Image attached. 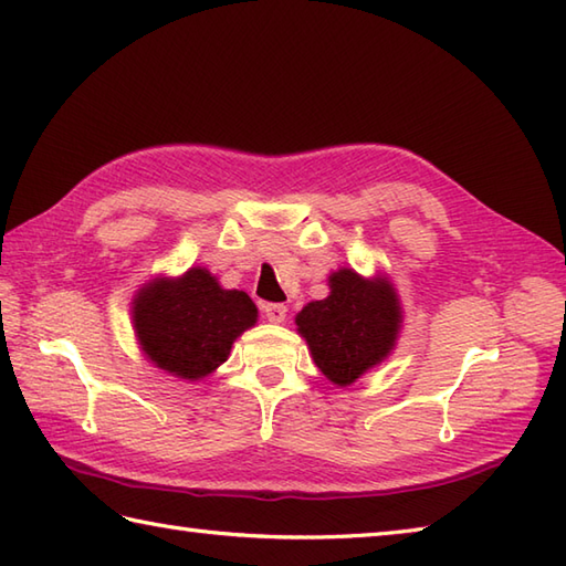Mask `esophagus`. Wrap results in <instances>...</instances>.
Here are the masks:
<instances>
[{
  "label": "esophagus",
  "mask_w": 566,
  "mask_h": 566,
  "mask_svg": "<svg viewBox=\"0 0 566 566\" xmlns=\"http://www.w3.org/2000/svg\"><path fill=\"white\" fill-rule=\"evenodd\" d=\"M262 314L270 323H282L286 318V306L284 304H264Z\"/></svg>",
  "instance_id": "34e87169"
}]
</instances>
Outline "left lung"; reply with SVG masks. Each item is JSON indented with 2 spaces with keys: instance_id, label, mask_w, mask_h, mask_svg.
I'll return each instance as SVG.
<instances>
[{
  "instance_id": "left-lung-1",
  "label": "left lung",
  "mask_w": 566,
  "mask_h": 566,
  "mask_svg": "<svg viewBox=\"0 0 566 566\" xmlns=\"http://www.w3.org/2000/svg\"><path fill=\"white\" fill-rule=\"evenodd\" d=\"M331 296L311 302L296 316L316 367L347 387L391 353L401 311L387 280H363L353 270L331 274Z\"/></svg>"
}]
</instances>
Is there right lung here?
Listing matches in <instances>:
<instances>
[{"label": "right lung", "mask_w": 566, "mask_h": 566, "mask_svg": "<svg viewBox=\"0 0 566 566\" xmlns=\"http://www.w3.org/2000/svg\"><path fill=\"white\" fill-rule=\"evenodd\" d=\"M258 321L245 292L221 290L207 270L143 286L134 323L143 350L160 369L201 379L223 365L240 333Z\"/></svg>", "instance_id": "obj_1"}]
</instances>
